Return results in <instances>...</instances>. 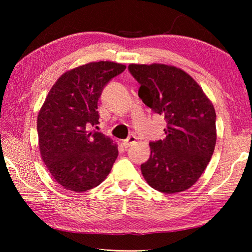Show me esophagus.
Here are the masks:
<instances>
[{"mask_svg": "<svg viewBox=\"0 0 252 252\" xmlns=\"http://www.w3.org/2000/svg\"><path fill=\"white\" fill-rule=\"evenodd\" d=\"M135 141H136V137L135 136H133V135L129 136V137L126 138V140H123L122 141V146L127 148L130 145H132V144H134Z\"/></svg>", "mask_w": 252, "mask_h": 252, "instance_id": "1", "label": "esophagus"}]
</instances>
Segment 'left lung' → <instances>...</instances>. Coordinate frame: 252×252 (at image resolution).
Wrapping results in <instances>:
<instances>
[{"label":"left lung","mask_w":252,"mask_h":252,"mask_svg":"<svg viewBox=\"0 0 252 252\" xmlns=\"http://www.w3.org/2000/svg\"><path fill=\"white\" fill-rule=\"evenodd\" d=\"M129 70L141 84L138 96L143 103L167 121L165 138L149 143L151 157L141 165L144 179L164 194L189 189L215 152V107L199 84L181 68L130 63Z\"/></svg>","instance_id":"left-lung-1"}]
</instances>
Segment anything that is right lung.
Listing matches in <instances>:
<instances>
[{"label": "right lung", "mask_w": 252, "mask_h": 252, "mask_svg": "<svg viewBox=\"0 0 252 252\" xmlns=\"http://www.w3.org/2000/svg\"><path fill=\"white\" fill-rule=\"evenodd\" d=\"M126 65L92 62L63 73L47 94L37 115L41 158L58 184L87 191L103 182L118 157V145L100 132L97 100L109 80Z\"/></svg>", "instance_id": "right-lung-1"}]
</instances>
